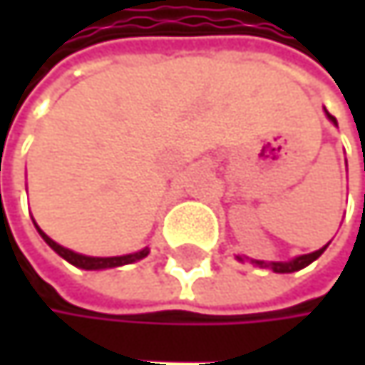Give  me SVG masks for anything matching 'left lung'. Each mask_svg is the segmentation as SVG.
<instances>
[{
    "instance_id": "1",
    "label": "left lung",
    "mask_w": 365,
    "mask_h": 365,
    "mask_svg": "<svg viewBox=\"0 0 365 365\" xmlns=\"http://www.w3.org/2000/svg\"><path fill=\"white\" fill-rule=\"evenodd\" d=\"M326 115H328V120L331 122V124H334V126H338L336 118H334V115H331L328 110H326ZM328 245H324L322 250H317V252H311V254L296 255V257H292V259H287V262H264V259H252V257H245V255H237V259H239V262H245V259H250V262H252L254 266H257V268H270L272 272H296V270H302V268H307L311 262H315L319 255L328 250Z\"/></svg>"
}]
</instances>
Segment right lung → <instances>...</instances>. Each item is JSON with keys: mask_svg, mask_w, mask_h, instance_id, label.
<instances>
[{"mask_svg": "<svg viewBox=\"0 0 365 365\" xmlns=\"http://www.w3.org/2000/svg\"><path fill=\"white\" fill-rule=\"evenodd\" d=\"M34 224H36V220H34ZM37 232H39V237L48 243V247L52 250V252H56V254L61 255L63 259H67L69 264H73V266H78V268H84V270H106V268H118V266H124V264H133V262H139V259H143L145 255L150 254V247H143V250H139V252H135V254H126V255H110V257H97V255H84V254H78V252H71V250H67V247H63V245H58L56 241H52L39 226L36 224Z\"/></svg>", "mask_w": 365, "mask_h": 365, "instance_id": "1", "label": "right lung"}]
</instances>
